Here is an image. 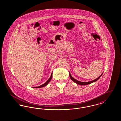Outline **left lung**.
I'll return each instance as SVG.
<instances>
[{
	"mask_svg": "<svg viewBox=\"0 0 121 121\" xmlns=\"http://www.w3.org/2000/svg\"><path fill=\"white\" fill-rule=\"evenodd\" d=\"M103 73H102L101 75H100L98 78L97 79L91 81H90V82H80V81H79L77 80H76L75 79H74L72 76L71 75L70 73H69V76H70V78H71V79L72 81H73L74 82L76 83L77 84H78L79 85H88V84H91L93 82H95L96 81L98 80V79L102 76V75H103Z\"/></svg>",
	"mask_w": 121,
	"mask_h": 121,
	"instance_id": "1",
	"label": "left lung"
}]
</instances>
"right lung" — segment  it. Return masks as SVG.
I'll return each mask as SVG.
<instances>
[{"label":"right lung","instance_id":"right-lung-1","mask_svg":"<svg viewBox=\"0 0 121 121\" xmlns=\"http://www.w3.org/2000/svg\"><path fill=\"white\" fill-rule=\"evenodd\" d=\"M52 73L50 77L48 79V80L45 83H44V84H43V85H40V86H34V87H34V88H41V87H44V86H46V85H48V84L49 82H50V81H51V80L52 79Z\"/></svg>","mask_w":121,"mask_h":121}]
</instances>
